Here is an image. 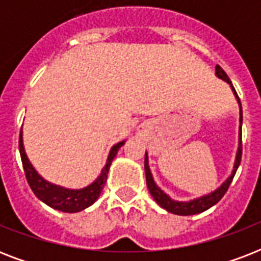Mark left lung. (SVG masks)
I'll list each match as a JSON object with an SVG mask.
<instances>
[{"instance_id":"1","label":"left lung","mask_w":261,"mask_h":261,"mask_svg":"<svg viewBox=\"0 0 261 261\" xmlns=\"http://www.w3.org/2000/svg\"><path fill=\"white\" fill-rule=\"evenodd\" d=\"M215 73H217V75H218L219 79H222L223 81H226L227 84H230L231 89H233L236 97H237V100H239L240 102V108H241V101H240L239 94H237V92H236L230 79L227 77V74L223 71V69L219 66V65L215 66ZM240 115H241L240 122L243 123V110L240 111ZM240 131H241V128H240ZM240 135H241V133H240ZM241 155H243V137H240V146H239V151H237V159H236L233 173L230 174V177L227 178L222 186L219 187L218 190L214 191V192H211V194L206 195V196L195 199V200H192V202H174V200H172L167 194H164L163 191L160 190L159 187L155 186V182L153 181L150 169H149V165H147V154H145V173H146L147 188H149V192H150L151 196L154 198L155 202L159 203L160 206L163 207V208H165L167 211L172 213V214H177V215L199 214V213H203V211H206L207 208H210L211 206H214L215 203H218L219 200L222 199L223 195L226 194L227 188H229V186H230V182L233 181V177H234L236 172H237V168H239L240 163H241Z\"/></svg>"}]
</instances>
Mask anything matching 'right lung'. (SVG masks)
Here are the masks:
<instances>
[{"label": "right lung", "instance_id": "obj_1", "mask_svg": "<svg viewBox=\"0 0 261 261\" xmlns=\"http://www.w3.org/2000/svg\"><path fill=\"white\" fill-rule=\"evenodd\" d=\"M123 145H124V142H119L111 149L107 165L93 184H90L89 187L84 188V190H66V188H62V187L53 186L50 182H47L46 180H43L36 173V171L32 168V165L27 159L25 151H24V147H22L21 133H20V138H18V149H20V155H21L22 168H24L25 178L28 184H30L32 192L36 195V198L46 203L47 206L53 207L55 210L63 211V213H77V211L84 210V208H87V207H89L90 204H93L96 202V199L100 196L102 187L107 181V174H108L111 163H112V160L115 159V155H116L118 150Z\"/></svg>", "mask_w": 261, "mask_h": 261}]
</instances>
